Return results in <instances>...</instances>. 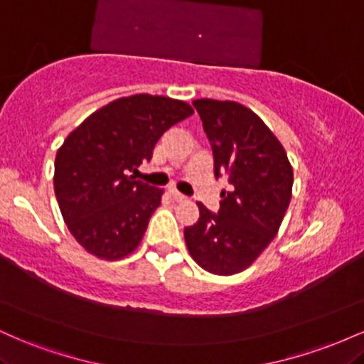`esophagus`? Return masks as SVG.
<instances>
[{
	"label": "esophagus",
	"instance_id": "obj_1",
	"mask_svg": "<svg viewBox=\"0 0 364 364\" xmlns=\"http://www.w3.org/2000/svg\"><path fill=\"white\" fill-rule=\"evenodd\" d=\"M169 193L173 195V198H174V200H179V202H181V200H185V198H186V195H183L181 191H178L176 188H171Z\"/></svg>",
	"mask_w": 364,
	"mask_h": 364
}]
</instances>
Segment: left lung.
Wrapping results in <instances>:
<instances>
[{"label":"left lung","mask_w":364,"mask_h":364,"mask_svg":"<svg viewBox=\"0 0 364 364\" xmlns=\"http://www.w3.org/2000/svg\"><path fill=\"white\" fill-rule=\"evenodd\" d=\"M196 112L214 154L215 178H225L220 208L198 203V223L185 228L193 260L217 275L245 270L269 246L291 202L292 168L281 141L248 107L196 99Z\"/></svg>","instance_id":"left-lung-1"}]
</instances>
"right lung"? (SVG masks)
<instances>
[{
  "label": "right lung",
  "mask_w": 364,
  "mask_h": 364,
  "mask_svg": "<svg viewBox=\"0 0 364 364\" xmlns=\"http://www.w3.org/2000/svg\"><path fill=\"white\" fill-rule=\"evenodd\" d=\"M193 114L162 95L116 99L66 136L54 162V193L75 240L104 260H119L140 245L161 188L129 176L162 133Z\"/></svg>",
  "instance_id": "add662e5"
}]
</instances>
